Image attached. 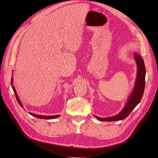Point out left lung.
<instances>
[{"instance_id":"1","label":"left lung","mask_w":158,"mask_h":158,"mask_svg":"<svg viewBox=\"0 0 158 158\" xmlns=\"http://www.w3.org/2000/svg\"><path fill=\"white\" fill-rule=\"evenodd\" d=\"M135 59L137 64V76L135 88L132 91V94L128 98V101L126 104L122 111L118 114L113 116V117L107 118H101L95 116L97 119L99 121L111 122V121H118L125 119L127 118L130 113L133 110L135 107L139 103L142 99L144 89H145V67L144 61L139 54L135 53Z\"/></svg>"}]
</instances>
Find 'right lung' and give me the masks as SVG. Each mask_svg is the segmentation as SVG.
I'll return each instance as SVG.
<instances>
[{
  "mask_svg": "<svg viewBox=\"0 0 158 158\" xmlns=\"http://www.w3.org/2000/svg\"><path fill=\"white\" fill-rule=\"evenodd\" d=\"M11 87L13 89V92L15 93V95L16 96V100H17L18 102L19 103V104L23 107L21 102L20 101V99L18 97V95L17 94H16V90L15 89V87L13 86V78H11ZM30 114H31L32 116H33V117H35L36 118H42V119H54V118H57L60 117V114H57V115H54V116H44V115H38V114H33V113H29Z\"/></svg>",
  "mask_w": 158,
  "mask_h": 158,
  "instance_id": "obj_1",
  "label": "right lung"
}]
</instances>
